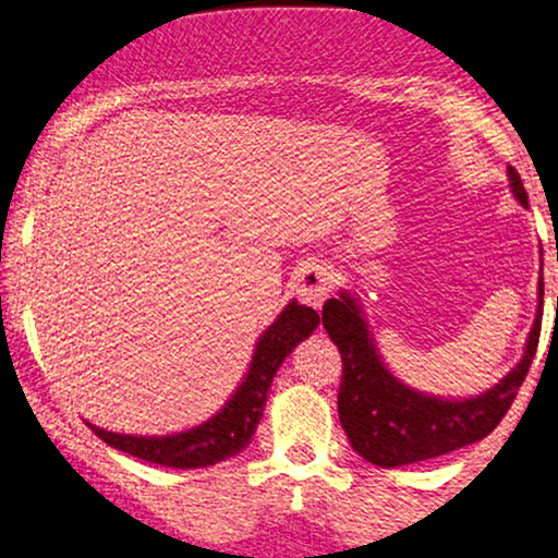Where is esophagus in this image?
<instances>
[{
	"label": "esophagus",
	"instance_id": "34e87169",
	"mask_svg": "<svg viewBox=\"0 0 558 558\" xmlns=\"http://www.w3.org/2000/svg\"><path fill=\"white\" fill-rule=\"evenodd\" d=\"M295 278H299L301 301L314 308H319L324 299L331 293V288H335V278H331L329 267L319 263H303Z\"/></svg>",
	"mask_w": 558,
	"mask_h": 558
}]
</instances>
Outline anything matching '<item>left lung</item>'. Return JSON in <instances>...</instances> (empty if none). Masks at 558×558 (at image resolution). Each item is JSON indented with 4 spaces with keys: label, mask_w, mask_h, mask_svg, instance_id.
<instances>
[{
    "label": "left lung",
    "mask_w": 558,
    "mask_h": 558,
    "mask_svg": "<svg viewBox=\"0 0 558 558\" xmlns=\"http://www.w3.org/2000/svg\"><path fill=\"white\" fill-rule=\"evenodd\" d=\"M507 174L514 197L527 206V193L518 169L507 167ZM538 295V314L527 337L523 361L497 386L471 399H440L409 389L380 363L357 301L350 293H340V299L324 303L322 324L342 355L337 412L355 453L380 469H393L446 456L489 435L512 407L538 350L543 278Z\"/></svg>",
    "instance_id": "1"
}]
</instances>
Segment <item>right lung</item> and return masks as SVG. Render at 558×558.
Segmentation results:
<instances>
[{
	"label": "right lung",
	"instance_id": "1",
	"mask_svg": "<svg viewBox=\"0 0 558 558\" xmlns=\"http://www.w3.org/2000/svg\"><path fill=\"white\" fill-rule=\"evenodd\" d=\"M316 327H319V314L314 308L301 306L295 301L288 303L283 314L259 337L250 371H246L234 397L227 401V407L216 417L187 429V433L138 437L108 433V429L95 425H89V429L100 440L108 442L110 448L136 456L141 461L159 463V466L203 469L214 466L218 461H227V458L236 456L239 450L250 446L252 435H255L259 420H263L272 376L283 365L286 357L291 355L295 344L306 340Z\"/></svg>",
	"mask_w": 558,
	"mask_h": 558
}]
</instances>
